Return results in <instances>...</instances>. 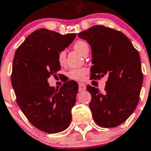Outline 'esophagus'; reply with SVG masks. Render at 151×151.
Wrapping results in <instances>:
<instances>
[{
	"label": "esophagus",
	"mask_w": 151,
	"mask_h": 151,
	"mask_svg": "<svg viewBox=\"0 0 151 151\" xmlns=\"http://www.w3.org/2000/svg\"><path fill=\"white\" fill-rule=\"evenodd\" d=\"M86 90V85L83 83H79V92H83Z\"/></svg>",
	"instance_id": "esophagus-1"
}]
</instances>
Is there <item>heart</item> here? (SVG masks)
Wrapping results in <instances>:
<instances>
[{
    "label": "heart",
    "instance_id": "heart-1",
    "mask_svg": "<svg viewBox=\"0 0 151 151\" xmlns=\"http://www.w3.org/2000/svg\"><path fill=\"white\" fill-rule=\"evenodd\" d=\"M74 48L75 50L81 53V55L83 53L84 50L86 48H88V45L86 44L84 41H77L74 45ZM66 58V52L65 50H62L58 53V60L60 64H63L65 61ZM87 73V69L85 68H73L70 71L68 72V77L70 79L75 80V81H81L84 78L85 75Z\"/></svg>",
    "mask_w": 151,
    "mask_h": 151
}]
</instances>
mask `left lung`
Segmentation results:
<instances>
[{
    "mask_svg": "<svg viewBox=\"0 0 151 151\" xmlns=\"http://www.w3.org/2000/svg\"><path fill=\"white\" fill-rule=\"evenodd\" d=\"M92 49L93 78L108 76L104 93L86 86L93 120L104 128L124 122L135 110L143 83L141 58L132 42L120 31L96 25L78 33Z\"/></svg>",
    "mask_w": 151,
    "mask_h": 151,
    "instance_id": "8db88e82",
    "label": "left lung"
}]
</instances>
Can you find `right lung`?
<instances>
[{"mask_svg": "<svg viewBox=\"0 0 151 151\" xmlns=\"http://www.w3.org/2000/svg\"><path fill=\"white\" fill-rule=\"evenodd\" d=\"M75 37L40 29L27 36L14 55L11 83L17 103L29 122L46 133L62 132L71 122L77 83L69 81L55 90L48 78L60 70L58 53Z\"/></svg>", "mask_w": 151, "mask_h": 151, "instance_id": "1", "label": "right lung"}]
</instances>
